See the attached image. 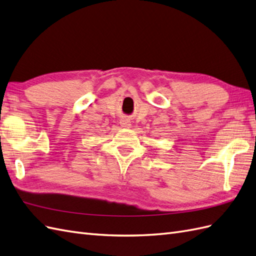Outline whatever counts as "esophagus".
<instances>
[{"instance_id":"esophagus-1","label":"esophagus","mask_w":256,"mask_h":256,"mask_svg":"<svg viewBox=\"0 0 256 256\" xmlns=\"http://www.w3.org/2000/svg\"><path fill=\"white\" fill-rule=\"evenodd\" d=\"M120 124L122 128H130V121L128 119V118H123V119L120 121Z\"/></svg>"}]
</instances>
